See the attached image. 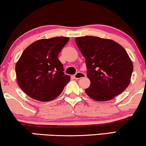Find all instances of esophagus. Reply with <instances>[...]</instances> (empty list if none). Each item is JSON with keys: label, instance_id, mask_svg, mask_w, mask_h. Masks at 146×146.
I'll return each instance as SVG.
<instances>
[{"label": "esophagus", "instance_id": "34e87169", "mask_svg": "<svg viewBox=\"0 0 146 146\" xmlns=\"http://www.w3.org/2000/svg\"><path fill=\"white\" fill-rule=\"evenodd\" d=\"M85 77H86L85 74L83 73H81V72H77L75 74V75H74V76H73V77L75 78V79H81V78H83Z\"/></svg>", "mask_w": 146, "mask_h": 146}]
</instances>
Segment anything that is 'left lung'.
<instances>
[{"mask_svg": "<svg viewBox=\"0 0 146 146\" xmlns=\"http://www.w3.org/2000/svg\"><path fill=\"white\" fill-rule=\"evenodd\" d=\"M75 42L85 58L87 75L91 81L85 89L88 96L106 101L128 87L133 65L122 46L113 40L89 36L76 38Z\"/></svg>", "mask_w": 146, "mask_h": 146, "instance_id": "left-lung-1", "label": "left lung"}]
</instances>
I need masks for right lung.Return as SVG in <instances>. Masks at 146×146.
Masks as SVG:
<instances>
[{
	"label": "right lung",
	"instance_id": "obj_1",
	"mask_svg": "<svg viewBox=\"0 0 146 146\" xmlns=\"http://www.w3.org/2000/svg\"><path fill=\"white\" fill-rule=\"evenodd\" d=\"M69 40L67 37L43 39L30 45L16 65L19 87L34 99L50 101L57 97L70 81L59 53Z\"/></svg>",
	"mask_w": 146,
	"mask_h": 146
}]
</instances>
